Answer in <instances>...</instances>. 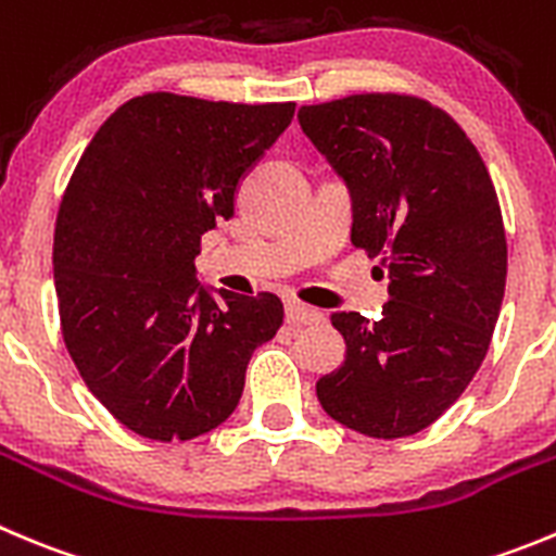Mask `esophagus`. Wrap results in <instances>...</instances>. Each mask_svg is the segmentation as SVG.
I'll list each match as a JSON object with an SVG mask.
<instances>
[{
    "instance_id": "esophagus-1",
    "label": "esophagus",
    "mask_w": 556,
    "mask_h": 556,
    "mask_svg": "<svg viewBox=\"0 0 556 556\" xmlns=\"http://www.w3.org/2000/svg\"><path fill=\"white\" fill-rule=\"evenodd\" d=\"M285 313H288L290 326H315V324H324L326 320V315L320 313V309L307 307V304H302V302H288Z\"/></svg>"
}]
</instances>
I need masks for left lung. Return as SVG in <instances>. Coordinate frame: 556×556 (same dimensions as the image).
Wrapping results in <instances>:
<instances>
[{
  "label": "left lung",
  "instance_id": "left-lung-1",
  "mask_svg": "<svg viewBox=\"0 0 556 556\" xmlns=\"http://www.w3.org/2000/svg\"><path fill=\"white\" fill-rule=\"evenodd\" d=\"M354 200L351 243L389 274L381 320L334 313L345 362L318 381L324 412L372 439L433 425L489 354L507 277L500 200L444 109L365 92L299 109Z\"/></svg>",
  "mask_w": 556,
  "mask_h": 556
}]
</instances>
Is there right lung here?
I'll use <instances>...</instances> for the list:
<instances>
[{"mask_svg":"<svg viewBox=\"0 0 556 556\" xmlns=\"http://www.w3.org/2000/svg\"><path fill=\"white\" fill-rule=\"evenodd\" d=\"M293 112L148 92L98 128L67 180L54 227L62 337L87 389L144 439L225 422L254 349L282 326L277 295L214 299L194 257Z\"/></svg>","mask_w":556,"mask_h":556,"instance_id":"obj_1","label":"right lung"}]
</instances>
